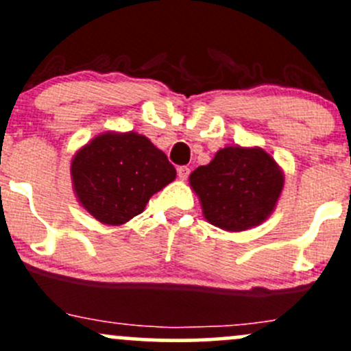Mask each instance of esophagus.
I'll use <instances>...</instances> for the list:
<instances>
[{"label": "esophagus", "mask_w": 351, "mask_h": 351, "mask_svg": "<svg viewBox=\"0 0 351 351\" xmlns=\"http://www.w3.org/2000/svg\"><path fill=\"white\" fill-rule=\"evenodd\" d=\"M188 175H190V168L188 166H180L178 168V178L182 180V182H185L188 178Z\"/></svg>", "instance_id": "esophagus-1"}]
</instances>
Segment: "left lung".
Masks as SVG:
<instances>
[{
	"label": "left lung",
	"mask_w": 351,
	"mask_h": 351,
	"mask_svg": "<svg viewBox=\"0 0 351 351\" xmlns=\"http://www.w3.org/2000/svg\"><path fill=\"white\" fill-rule=\"evenodd\" d=\"M188 182L206 222L237 234L272 215L284 190V171L264 147L228 145Z\"/></svg>",
	"instance_id": "left-lung-1"
}]
</instances>
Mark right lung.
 <instances>
[{
	"instance_id": "right-lung-1",
	"label": "right lung",
	"mask_w": 351,
	"mask_h": 351,
	"mask_svg": "<svg viewBox=\"0 0 351 351\" xmlns=\"http://www.w3.org/2000/svg\"><path fill=\"white\" fill-rule=\"evenodd\" d=\"M70 176L77 202L88 215L119 227L176 178V169L145 134L104 131L75 151Z\"/></svg>"
}]
</instances>
